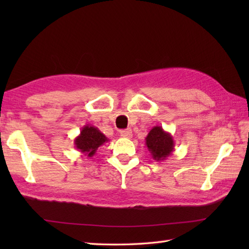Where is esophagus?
Returning a JSON list of instances; mask_svg holds the SVG:
<instances>
[{
  "mask_svg": "<svg viewBox=\"0 0 249 249\" xmlns=\"http://www.w3.org/2000/svg\"><path fill=\"white\" fill-rule=\"evenodd\" d=\"M120 134L123 138H131V136H133V131L130 129H125V130H122Z\"/></svg>",
  "mask_w": 249,
  "mask_h": 249,
  "instance_id": "esophagus-1",
  "label": "esophagus"
}]
</instances>
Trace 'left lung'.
<instances>
[{"instance_id": "8db88e82", "label": "left lung", "mask_w": 249, "mask_h": 249, "mask_svg": "<svg viewBox=\"0 0 249 249\" xmlns=\"http://www.w3.org/2000/svg\"><path fill=\"white\" fill-rule=\"evenodd\" d=\"M145 145L156 161H162L171 156L174 151V140L170 133L162 129L161 126H154L145 137Z\"/></svg>"}]
</instances>
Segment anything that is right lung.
<instances>
[{"mask_svg": "<svg viewBox=\"0 0 249 249\" xmlns=\"http://www.w3.org/2000/svg\"><path fill=\"white\" fill-rule=\"evenodd\" d=\"M108 141L109 139L97 127L87 124L81 128L80 134L73 140V143L76 149L84 156L92 157L98 147Z\"/></svg>", "mask_w": 249, "mask_h": 249, "instance_id": "1", "label": "right lung"}]
</instances>
